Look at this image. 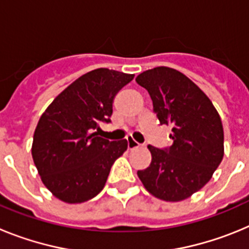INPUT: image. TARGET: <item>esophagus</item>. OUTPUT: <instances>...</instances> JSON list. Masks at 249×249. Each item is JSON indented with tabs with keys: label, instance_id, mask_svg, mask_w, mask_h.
Segmentation results:
<instances>
[{
	"label": "esophagus",
	"instance_id": "obj_1",
	"mask_svg": "<svg viewBox=\"0 0 249 249\" xmlns=\"http://www.w3.org/2000/svg\"><path fill=\"white\" fill-rule=\"evenodd\" d=\"M127 144H128V149H136L138 147H141V144L138 143L137 141H135L133 138H127Z\"/></svg>",
	"mask_w": 249,
	"mask_h": 249
}]
</instances>
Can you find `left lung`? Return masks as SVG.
Wrapping results in <instances>:
<instances>
[{
  "label": "left lung",
  "mask_w": 249,
  "mask_h": 249,
  "mask_svg": "<svg viewBox=\"0 0 249 249\" xmlns=\"http://www.w3.org/2000/svg\"><path fill=\"white\" fill-rule=\"evenodd\" d=\"M136 82L148 91L160 124L172 126L173 143L148 146L152 162L137 175L147 192L166 202H181L203 188L222 162L224 133L212 101L175 68H152Z\"/></svg>",
  "instance_id": "left-lung-1"
}]
</instances>
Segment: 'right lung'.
<instances>
[{"label":"right lung","mask_w":249,"mask_h":249,"mask_svg":"<svg viewBox=\"0 0 249 249\" xmlns=\"http://www.w3.org/2000/svg\"><path fill=\"white\" fill-rule=\"evenodd\" d=\"M135 74L97 68L77 78L52 101L35 129L32 158L41 181L59 201L83 203L105 187L127 140L98 137L109 122L113 98Z\"/></svg>","instance_id":"1"}]
</instances>
